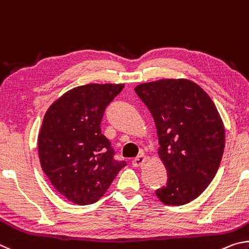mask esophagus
I'll list each match as a JSON object with an SVG mask.
<instances>
[{"label":"esophagus","instance_id":"34e87169","mask_svg":"<svg viewBox=\"0 0 249 249\" xmlns=\"http://www.w3.org/2000/svg\"><path fill=\"white\" fill-rule=\"evenodd\" d=\"M146 160H147V158H146L145 155H139V156H137L136 159L132 160L133 167H140V166H142V165L146 162Z\"/></svg>","mask_w":249,"mask_h":249}]
</instances>
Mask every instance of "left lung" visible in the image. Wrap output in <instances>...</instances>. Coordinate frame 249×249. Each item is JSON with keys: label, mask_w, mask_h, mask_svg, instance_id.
Listing matches in <instances>:
<instances>
[{"label": "left lung", "mask_w": 249, "mask_h": 249, "mask_svg": "<svg viewBox=\"0 0 249 249\" xmlns=\"http://www.w3.org/2000/svg\"><path fill=\"white\" fill-rule=\"evenodd\" d=\"M153 117L166 186L155 191L168 206L198 198L214 178L225 145L224 125L214 103L196 83L160 80L136 89Z\"/></svg>", "instance_id": "1"}]
</instances>
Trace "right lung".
Masks as SVG:
<instances>
[{
    "label": "right lung",
    "mask_w": 249,
    "mask_h": 249,
    "mask_svg": "<svg viewBox=\"0 0 249 249\" xmlns=\"http://www.w3.org/2000/svg\"><path fill=\"white\" fill-rule=\"evenodd\" d=\"M124 87L78 86L46 112L38 137L39 160L52 186L70 201L96 202L127 165L115 160V150L100 130L105 110Z\"/></svg>",
    "instance_id": "add662e5"
}]
</instances>
